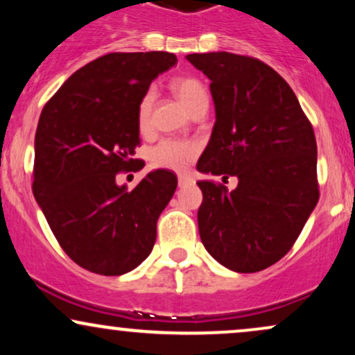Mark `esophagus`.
Listing matches in <instances>:
<instances>
[{"mask_svg":"<svg viewBox=\"0 0 355 355\" xmlns=\"http://www.w3.org/2000/svg\"><path fill=\"white\" fill-rule=\"evenodd\" d=\"M193 183V178L190 175H178V187H187Z\"/></svg>","mask_w":355,"mask_h":355,"instance_id":"34e87169","label":"esophagus"}]
</instances>
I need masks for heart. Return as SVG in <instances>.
I'll list each match as a JSON object with an SVG mask.
<instances>
[{
    "label": "heart",
    "instance_id": "heart-1",
    "mask_svg": "<svg viewBox=\"0 0 355 355\" xmlns=\"http://www.w3.org/2000/svg\"><path fill=\"white\" fill-rule=\"evenodd\" d=\"M172 92L178 100L182 101L183 107L190 115H193L197 110L209 107V95L207 89L197 78L191 76H180L172 81ZM155 89L150 88L141 95L137 108V123L141 132L148 130L150 118H152V110L155 105ZM198 148L195 144L180 140H162L160 144L155 145L150 150V160L158 168L173 170V172H182L191 164L197 157Z\"/></svg>",
    "mask_w": 355,
    "mask_h": 355
}]
</instances>
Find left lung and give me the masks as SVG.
Listing matches in <instances>:
<instances>
[{
	"instance_id": "1",
	"label": "left lung",
	"mask_w": 355,
	"mask_h": 355,
	"mask_svg": "<svg viewBox=\"0 0 355 355\" xmlns=\"http://www.w3.org/2000/svg\"><path fill=\"white\" fill-rule=\"evenodd\" d=\"M187 60L211 81L215 105L197 170L239 178L232 191L197 182L202 243L230 270H263L291 250L319 202L313 128L287 81L262 61L227 51Z\"/></svg>"
}]
</instances>
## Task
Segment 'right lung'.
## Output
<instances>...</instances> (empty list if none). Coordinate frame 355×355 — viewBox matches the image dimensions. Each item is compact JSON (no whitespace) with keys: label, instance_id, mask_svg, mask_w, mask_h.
Wrapping results in <instances>:
<instances>
[{"label":"right lung","instance_id":"obj_1","mask_svg":"<svg viewBox=\"0 0 355 355\" xmlns=\"http://www.w3.org/2000/svg\"><path fill=\"white\" fill-rule=\"evenodd\" d=\"M173 53H110L89 61L44 105L35 135L33 195L73 262L121 275L150 255L157 220L177 189L153 170L133 190L118 185L140 145L137 108Z\"/></svg>","mask_w":355,"mask_h":355}]
</instances>
